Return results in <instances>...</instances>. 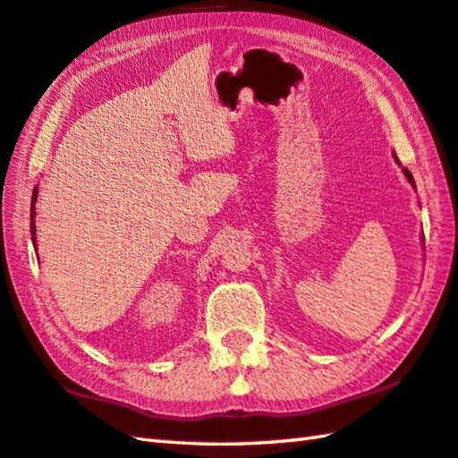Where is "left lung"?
<instances>
[{"instance_id":"obj_1","label":"left lung","mask_w":458,"mask_h":458,"mask_svg":"<svg viewBox=\"0 0 458 458\" xmlns=\"http://www.w3.org/2000/svg\"><path fill=\"white\" fill-rule=\"evenodd\" d=\"M394 157H395V162L399 164V160H397V156H395V152H394ZM401 165V164H399ZM403 174H405V177H407V182L409 183H411L413 185V188H415V180H413V175H411V172H409V170H405V167H403ZM423 241V245H425V239H421Z\"/></svg>"}]
</instances>
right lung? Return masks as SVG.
<instances>
[{
    "instance_id": "right-lung-1",
    "label": "right lung",
    "mask_w": 458,
    "mask_h": 458,
    "mask_svg": "<svg viewBox=\"0 0 458 458\" xmlns=\"http://www.w3.org/2000/svg\"><path fill=\"white\" fill-rule=\"evenodd\" d=\"M37 188L33 190V198H31V241H33V247L37 249V245H35V203H37Z\"/></svg>"
}]
</instances>
